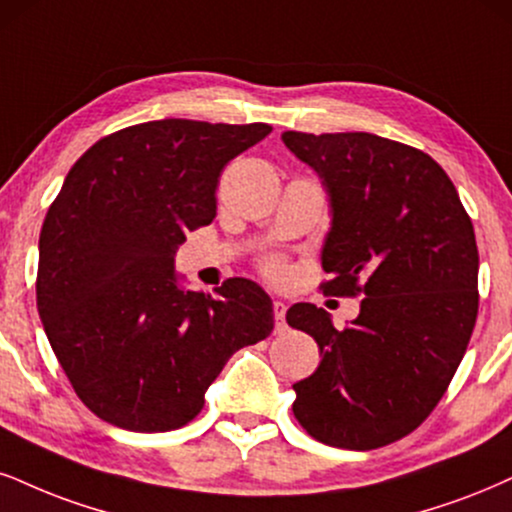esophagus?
Instances as JSON below:
<instances>
[{"label": "esophagus", "instance_id": "1", "mask_svg": "<svg viewBox=\"0 0 512 512\" xmlns=\"http://www.w3.org/2000/svg\"><path fill=\"white\" fill-rule=\"evenodd\" d=\"M273 313H275V332H285L287 330V323H285V313H287V306L282 304V301H273Z\"/></svg>", "mask_w": 512, "mask_h": 512}]
</instances>
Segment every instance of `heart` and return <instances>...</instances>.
Returning <instances> with one entry per match:
<instances>
[{
	"label": "heart",
	"mask_w": 512,
	"mask_h": 512,
	"mask_svg": "<svg viewBox=\"0 0 512 512\" xmlns=\"http://www.w3.org/2000/svg\"><path fill=\"white\" fill-rule=\"evenodd\" d=\"M261 273L273 282H285L289 275V268L280 256H266L261 261Z\"/></svg>",
	"instance_id": "heart-1"
}]
</instances>
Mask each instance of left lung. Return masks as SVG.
Listing matches in <instances>:
<instances>
[{"mask_svg":"<svg viewBox=\"0 0 512 512\" xmlns=\"http://www.w3.org/2000/svg\"><path fill=\"white\" fill-rule=\"evenodd\" d=\"M318 170L332 230L320 285L363 296L337 330L313 304L287 323L318 342V370L296 382L294 418L323 444L370 451L418 430L446 394L475 330L479 254L472 220L425 151L370 132H282Z\"/></svg>","mask_w":512,"mask_h":512,"instance_id":"8db88e82","label":"left lung"}]
</instances>
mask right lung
Listing matches in <instances>:
<instances>
[{
	"label": "right lung",
	"instance_id": "1",
	"mask_svg": "<svg viewBox=\"0 0 512 512\" xmlns=\"http://www.w3.org/2000/svg\"><path fill=\"white\" fill-rule=\"evenodd\" d=\"M268 123L166 118L94 142L68 170L40 232L37 311L78 399L130 432H170L242 346L273 332L256 282L182 292L173 261L213 223L220 173Z\"/></svg>",
	"mask_w": 512,
	"mask_h": 512
}]
</instances>
